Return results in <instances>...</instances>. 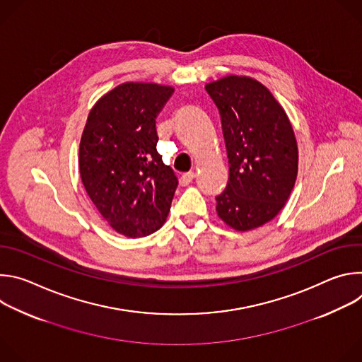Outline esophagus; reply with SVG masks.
<instances>
[{
  "label": "esophagus",
  "instance_id": "1",
  "mask_svg": "<svg viewBox=\"0 0 362 362\" xmlns=\"http://www.w3.org/2000/svg\"><path fill=\"white\" fill-rule=\"evenodd\" d=\"M193 179H194V173H185L180 176L179 183H180V186H187L193 182Z\"/></svg>",
  "mask_w": 362,
  "mask_h": 362
}]
</instances>
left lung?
Returning <instances> with one entry per match:
<instances>
[{"label":"left lung","mask_w":362,"mask_h":362,"mask_svg":"<svg viewBox=\"0 0 362 362\" xmlns=\"http://www.w3.org/2000/svg\"><path fill=\"white\" fill-rule=\"evenodd\" d=\"M204 88L219 110L229 159L216 212L229 228L247 232L272 221L295 186V133L274 94L252 77L230 74Z\"/></svg>","instance_id":"1"}]
</instances>
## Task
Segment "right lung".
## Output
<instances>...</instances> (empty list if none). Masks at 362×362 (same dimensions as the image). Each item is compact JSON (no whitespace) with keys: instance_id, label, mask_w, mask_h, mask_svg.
Segmentation results:
<instances>
[{"instance_id":"obj_1","label":"right lung","mask_w":362,"mask_h":362,"mask_svg":"<svg viewBox=\"0 0 362 362\" xmlns=\"http://www.w3.org/2000/svg\"><path fill=\"white\" fill-rule=\"evenodd\" d=\"M175 91L156 83H123L97 100L78 151L83 186L109 225L127 238L160 229L177 177L156 150V117Z\"/></svg>"}]
</instances>
